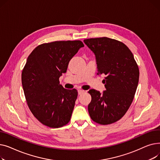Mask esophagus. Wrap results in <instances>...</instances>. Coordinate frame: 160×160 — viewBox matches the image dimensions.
Returning <instances> with one entry per match:
<instances>
[{
  "label": "esophagus",
  "mask_w": 160,
  "mask_h": 160,
  "mask_svg": "<svg viewBox=\"0 0 160 160\" xmlns=\"http://www.w3.org/2000/svg\"><path fill=\"white\" fill-rule=\"evenodd\" d=\"M84 91H83V90H82V89H79V90L78 91V95H81V94L83 93H84Z\"/></svg>",
  "instance_id": "esophagus-1"
}]
</instances>
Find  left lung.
<instances>
[{
  "mask_svg": "<svg viewBox=\"0 0 160 160\" xmlns=\"http://www.w3.org/2000/svg\"><path fill=\"white\" fill-rule=\"evenodd\" d=\"M83 42L95 55L97 74L106 75L102 94L89 91V115L98 124H112L122 118L133 101L139 82L138 65L128 47L119 41L103 37Z\"/></svg>",
  "mask_w": 160,
  "mask_h": 160,
  "instance_id": "left-lung-1",
  "label": "left lung"
}]
</instances>
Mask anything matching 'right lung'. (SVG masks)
<instances>
[{"label":"right lung","mask_w":160,"mask_h":160,"mask_svg":"<svg viewBox=\"0 0 160 160\" xmlns=\"http://www.w3.org/2000/svg\"><path fill=\"white\" fill-rule=\"evenodd\" d=\"M83 47L80 40L53 41L38 45L27 58L21 76L24 96L33 116L47 127L70 121L78 92L63 88L59 78Z\"/></svg>","instance_id":"obj_1"}]
</instances>
